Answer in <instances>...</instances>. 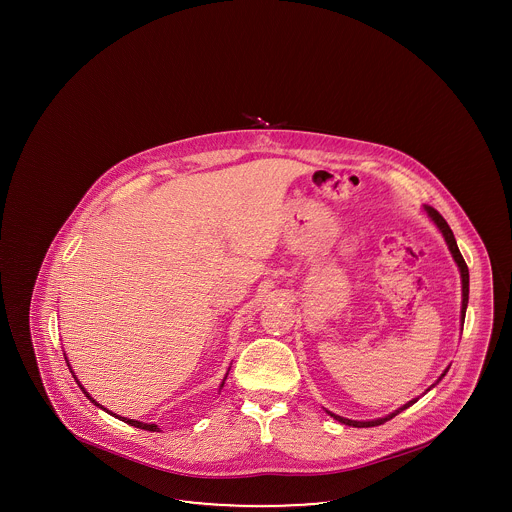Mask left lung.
Listing matches in <instances>:
<instances>
[{"instance_id": "obj_1", "label": "left lung", "mask_w": 512, "mask_h": 512, "mask_svg": "<svg viewBox=\"0 0 512 512\" xmlns=\"http://www.w3.org/2000/svg\"><path fill=\"white\" fill-rule=\"evenodd\" d=\"M424 211H426V215L432 219V222L436 224L439 228V232L443 234V238H445V244L449 247V251H451V255H453V259H455V263H457V267L461 270V278H463V309H461V318L466 315V305H468V267H466V263H464L463 255H461V251H459V245H457V240H455V236H453V230L449 228V224L445 222V219L439 215L438 211L434 209V207H430V205H424ZM447 370H449V366L441 372V376L438 378L439 380L447 374ZM436 384H432L430 388L426 391L432 390ZM424 391V393H426ZM418 401V397L413 399V401H409V403H405L403 407H399L397 411H393V413L388 414V416H384V418H376V420H349V418H343V416H338V414L330 413V411H326V413L330 414V416H334L338 422L341 424H345V426H353V428H370V426H380V424H384V422H388L390 418H393L395 414L401 413V411H405V409H409L411 405H414Z\"/></svg>"}]
</instances>
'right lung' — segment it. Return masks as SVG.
<instances>
[{"label":"right lung","mask_w":512,"mask_h":512,"mask_svg":"<svg viewBox=\"0 0 512 512\" xmlns=\"http://www.w3.org/2000/svg\"><path fill=\"white\" fill-rule=\"evenodd\" d=\"M65 359H67V357H65ZM67 365H69V363H67ZM69 368H71V366H69ZM74 380H76V376H74ZM224 380H226V378H224ZM224 380H222V384H220V390H222V386H224ZM76 384L80 386V382H78V380H76ZM80 390L84 391V395H86V397H88V399H90V401H92V403H94L96 407H99V409H103V407L99 405L98 401H96V399H94V397H92V395H90L88 391L84 390L82 386H80ZM103 411H107V409H103ZM107 413H109V411H107ZM113 416H117L119 420H122V422H126V424H130V426H134V428H140V430H147V432H159L157 424H146V422H138V420H134V418H124V416H119V414H113Z\"/></svg>","instance_id":"right-lung-1"}]
</instances>
